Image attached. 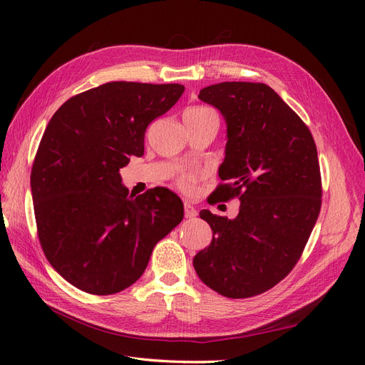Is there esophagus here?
Wrapping results in <instances>:
<instances>
[{"mask_svg":"<svg viewBox=\"0 0 365 365\" xmlns=\"http://www.w3.org/2000/svg\"><path fill=\"white\" fill-rule=\"evenodd\" d=\"M196 215H197L196 208L192 204H189V202H184V216L192 219V217H196Z\"/></svg>","mask_w":365,"mask_h":365,"instance_id":"obj_1","label":"esophagus"}]
</instances>
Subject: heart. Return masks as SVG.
Listing matches in <instances>:
<instances>
[{"label": "heart", "instance_id": "heart-1", "mask_svg": "<svg viewBox=\"0 0 365 365\" xmlns=\"http://www.w3.org/2000/svg\"><path fill=\"white\" fill-rule=\"evenodd\" d=\"M185 114H195V115H208V114H215L213 111H210L208 108H202V106H197V108H192L187 111ZM200 178V173L193 172V170H187V172H181L178 176H176V184H178L180 189H182L184 192H189L192 190L193 184Z\"/></svg>", "mask_w": 365, "mask_h": 365}]
</instances>
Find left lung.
Instances as JSON below:
<instances>
[{
    "label": "left lung",
    "mask_w": 365,
    "mask_h": 365,
    "mask_svg": "<svg viewBox=\"0 0 365 365\" xmlns=\"http://www.w3.org/2000/svg\"><path fill=\"white\" fill-rule=\"evenodd\" d=\"M202 102L227 121L225 160L213 204L239 197L235 219L202 210L212 244L193 259L200 279L228 298H250L282 282L300 260L322 208L317 146L304 121L272 88L222 82Z\"/></svg>",
    "instance_id": "obj_1"
}]
</instances>
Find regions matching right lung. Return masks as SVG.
Returning a JSON list of instances; mask_svg holds the SVG:
<instances>
[{
	"mask_svg": "<svg viewBox=\"0 0 365 365\" xmlns=\"http://www.w3.org/2000/svg\"><path fill=\"white\" fill-rule=\"evenodd\" d=\"M180 83L108 82L65 102L43 132L30 185L38 237L77 289L111 295L135 283L184 207L157 187L129 195L120 169L145 153L149 123L178 102Z\"/></svg>",
	"mask_w": 365,
	"mask_h": 365,
	"instance_id": "add662e5",
	"label": "right lung"
}]
</instances>
